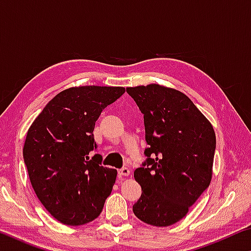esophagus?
I'll list each match as a JSON object with an SVG mask.
<instances>
[{"label": "esophagus", "instance_id": "34e87169", "mask_svg": "<svg viewBox=\"0 0 251 251\" xmlns=\"http://www.w3.org/2000/svg\"><path fill=\"white\" fill-rule=\"evenodd\" d=\"M118 175L124 176V177L128 176V175H130V169L127 168V167H123V168L120 169V171H118Z\"/></svg>", "mask_w": 251, "mask_h": 251}]
</instances>
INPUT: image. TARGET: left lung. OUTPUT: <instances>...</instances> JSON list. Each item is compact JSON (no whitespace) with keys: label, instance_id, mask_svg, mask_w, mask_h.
Returning <instances> with one entry per match:
<instances>
[{"label":"left lung","instance_id":"8db88e82","mask_svg":"<svg viewBox=\"0 0 251 251\" xmlns=\"http://www.w3.org/2000/svg\"><path fill=\"white\" fill-rule=\"evenodd\" d=\"M126 91L144 114L148 144L146 161L134 172L142 196L133 211L151 226H172L210 184L215 130L184 93L159 84Z\"/></svg>","mask_w":251,"mask_h":251}]
</instances>
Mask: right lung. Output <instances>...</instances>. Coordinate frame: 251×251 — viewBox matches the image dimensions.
<instances>
[{"mask_svg": "<svg viewBox=\"0 0 251 251\" xmlns=\"http://www.w3.org/2000/svg\"><path fill=\"white\" fill-rule=\"evenodd\" d=\"M124 87L76 86L49 101L27 130L23 147L29 180L46 210L69 226L99 217L117 171L100 166L93 130Z\"/></svg>", "mask_w": 251, "mask_h": 251, "instance_id": "add662e5", "label": "right lung"}]
</instances>
